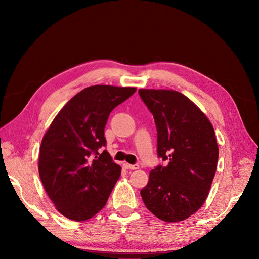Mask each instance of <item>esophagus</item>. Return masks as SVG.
Instances as JSON below:
<instances>
[{
    "label": "esophagus",
    "mask_w": 259,
    "mask_h": 259,
    "mask_svg": "<svg viewBox=\"0 0 259 259\" xmlns=\"http://www.w3.org/2000/svg\"><path fill=\"white\" fill-rule=\"evenodd\" d=\"M124 167L126 169H129V170H137V169H139V165H130V164H127V162H125Z\"/></svg>",
    "instance_id": "34e87169"
}]
</instances>
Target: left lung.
I'll list each match as a JSON object with an SVG mask.
<instances>
[{
    "label": "left lung",
    "mask_w": 259,
    "mask_h": 259,
    "mask_svg": "<svg viewBox=\"0 0 259 259\" xmlns=\"http://www.w3.org/2000/svg\"><path fill=\"white\" fill-rule=\"evenodd\" d=\"M139 93L154 116L157 154L168 160L165 167L149 173L142 198L157 219L185 221L209 195L219 160L214 128L206 114L179 91L140 89Z\"/></svg>",
    "instance_id": "left-lung-1"
}]
</instances>
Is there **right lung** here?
Returning <instances> with one entry per match:
<instances>
[{
  "instance_id": "1",
  "label": "right lung",
  "mask_w": 259,
  "mask_h": 259,
  "mask_svg": "<svg viewBox=\"0 0 259 259\" xmlns=\"http://www.w3.org/2000/svg\"><path fill=\"white\" fill-rule=\"evenodd\" d=\"M135 87L94 85L76 93L54 117L39 147L38 173L56 209L67 219L88 221L106 205L121 168L106 145L109 114Z\"/></svg>"
}]
</instances>
